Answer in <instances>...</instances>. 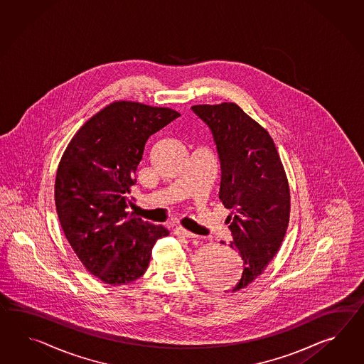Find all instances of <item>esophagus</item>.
I'll return each instance as SVG.
<instances>
[{
  "label": "esophagus",
  "mask_w": 364,
  "mask_h": 364,
  "mask_svg": "<svg viewBox=\"0 0 364 364\" xmlns=\"http://www.w3.org/2000/svg\"><path fill=\"white\" fill-rule=\"evenodd\" d=\"M175 234H176L178 237H183V238H196V237H197L193 232L186 230V229H183V228H176V229H175Z\"/></svg>",
  "instance_id": "esophagus-1"
}]
</instances>
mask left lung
<instances>
[{
  "instance_id": "8db88e82",
  "label": "left lung",
  "mask_w": 364,
  "mask_h": 364,
  "mask_svg": "<svg viewBox=\"0 0 364 364\" xmlns=\"http://www.w3.org/2000/svg\"><path fill=\"white\" fill-rule=\"evenodd\" d=\"M196 116L209 126L221 164L220 200L228 217L243 272L237 292L262 275L282 246L289 223L291 195L283 163L264 127L237 104L195 105Z\"/></svg>"
}]
</instances>
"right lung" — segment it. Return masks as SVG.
<instances>
[{"instance_id": "1", "label": "right lung", "mask_w": 364, "mask_h": 364, "mask_svg": "<svg viewBox=\"0 0 364 364\" xmlns=\"http://www.w3.org/2000/svg\"><path fill=\"white\" fill-rule=\"evenodd\" d=\"M178 117L169 107L116 101L82 124L63 154L55 178L58 217L82 266L104 283L141 277L154 245L169 234L129 217L126 208L144 144Z\"/></svg>"}]
</instances>
